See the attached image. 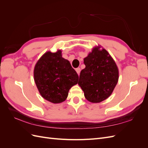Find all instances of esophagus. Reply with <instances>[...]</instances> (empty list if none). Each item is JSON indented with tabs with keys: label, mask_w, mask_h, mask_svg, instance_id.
<instances>
[{
	"label": "esophagus",
	"mask_w": 148,
	"mask_h": 148,
	"mask_svg": "<svg viewBox=\"0 0 148 148\" xmlns=\"http://www.w3.org/2000/svg\"><path fill=\"white\" fill-rule=\"evenodd\" d=\"M80 71H81V69H80V68H77L76 69V71H77L78 75H79V73H80Z\"/></svg>",
	"instance_id": "1"
}]
</instances>
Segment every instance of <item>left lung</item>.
<instances>
[{
  "label": "left lung",
  "mask_w": 148,
  "mask_h": 148,
  "mask_svg": "<svg viewBox=\"0 0 148 148\" xmlns=\"http://www.w3.org/2000/svg\"><path fill=\"white\" fill-rule=\"evenodd\" d=\"M94 47L84 59L85 69L80 72L79 86L86 99L92 103L101 102L112 93L119 80V69L106 49Z\"/></svg>",
  "instance_id": "1"
}]
</instances>
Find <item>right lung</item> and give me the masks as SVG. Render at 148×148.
<instances>
[{
	"mask_svg": "<svg viewBox=\"0 0 148 148\" xmlns=\"http://www.w3.org/2000/svg\"><path fill=\"white\" fill-rule=\"evenodd\" d=\"M34 79L42 97L58 104L66 99L69 89L77 84L78 75L59 50L48 51L40 58L34 66Z\"/></svg>",
	"mask_w": 148,
	"mask_h": 148,
	"instance_id": "obj_1",
	"label": "right lung"
}]
</instances>
